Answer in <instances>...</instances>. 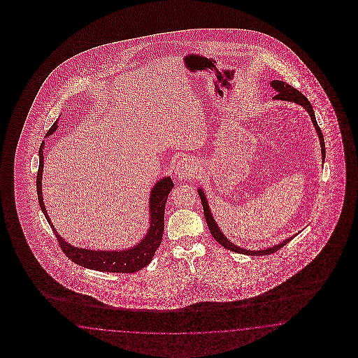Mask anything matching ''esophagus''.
<instances>
[{
  "label": "esophagus",
  "mask_w": 358,
  "mask_h": 358,
  "mask_svg": "<svg viewBox=\"0 0 358 358\" xmlns=\"http://www.w3.org/2000/svg\"><path fill=\"white\" fill-rule=\"evenodd\" d=\"M199 171V164L192 157H182L176 165V177L181 180H190Z\"/></svg>",
  "instance_id": "34e87169"
}]
</instances>
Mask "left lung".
Instances as JSON below:
<instances>
[{
  "mask_svg": "<svg viewBox=\"0 0 358 358\" xmlns=\"http://www.w3.org/2000/svg\"><path fill=\"white\" fill-rule=\"evenodd\" d=\"M271 87L277 92V96H274L273 99H281V101H287V102L298 103V105H301V106H302V108L308 113L310 118L313 120V124H314L316 134H317L319 141H320V148H322V160H323V163H324V138H323V134H322V131H320L319 126H317V122H316V118H315L314 108H313V105L310 103V101H308L307 98L304 97L303 94H302L299 90H296L295 87H292V85H289V84H285L283 81H280V80H273V81H271ZM196 190H198V195H199V198H201V202H202V206H203V215H205L207 226H208V229H210V232H211L213 238H215L220 245H223V247H224V248H227V250H232V252H236V253H241V255H248V256L271 255V253L275 252V250H281L283 245H286L292 238L296 236V235H294L292 238H285V240L281 241V243H278V244H275V245H273V247H269V248H264V250H245V248H241V247H238L236 244H234V243H232L229 238H227V236L220 231V228L217 226V220H215L214 217H213L211 208L208 206V202H207L205 192H203L201 187H198Z\"/></svg>",
  "mask_w": 358,
  "mask_h": 358,
  "instance_id": "obj_1",
  "label": "left lung"
}]
</instances>
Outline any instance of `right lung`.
Returning a JSON list of instances; mask_svg holds the SVG:
<instances>
[{
    "label": "right lung",
    "instance_id": "obj_1",
    "mask_svg": "<svg viewBox=\"0 0 358 358\" xmlns=\"http://www.w3.org/2000/svg\"><path fill=\"white\" fill-rule=\"evenodd\" d=\"M57 130V120L52 124V127L45 134V138L52 135ZM44 141L39 148V169L36 174V193L38 201L41 205V210L47 219L50 227L57 238L59 245L63 250L66 257L71 259L77 265L84 266L87 269H93L98 271H108V273H134L141 271L151 262L155 252L162 244L164 234V211L165 203L168 199V194L173 187V181L169 176L160 178L156 184L152 186L151 195H150V227L144 238H141L134 247L124 248V250H96L78 248L65 241L64 238L59 235L55 229L54 223L47 214L44 206L43 193H42V176H43L44 166Z\"/></svg>",
    "mask_w": 358,
    "mask_h": 358
}]
</instances>
